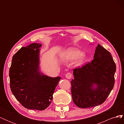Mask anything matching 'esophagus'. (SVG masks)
I'll return each mask as SVG.
<instances>
[{
  "label": "esophagus",
  "mask_w": 124,
  "mask_h": 124,
  "mask_svg": "<svg viewBox=\"0 0 124 124\" xmlns=\"http://www.w3.org/2000/svg\"><path fill=\"white\" fill-rule=\"evenodd\" d=\"M65 77L67 78H68V79H70V78H72V74H71V73H68L66 74Z\"/></svg>",
  "instance_id": "34e87169"
}]
</instances>
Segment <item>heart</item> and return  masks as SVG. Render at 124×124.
I'll list each match as a JSON object with an SVG mask.
<instances>
[{"instance_id": "heart-1", "label": "heart", "mask_w": 124, "mask_h": 124, "mask_svg": "<svg viewBox=\"0 0 124 124\" xmlns=\"http://www.w3.org/2000/svg\"><path fill=\"white\" fill-rule=\"evenodd\" d=\"M59 58L63 62L76 59L74 62V65L76 67H79L84 64L87 61L88 57L87 55L78 48L69 47L62 52L59 55Z\"/></svg>"}]
</instances>
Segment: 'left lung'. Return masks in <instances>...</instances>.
<instances>
[{"instance_id": "obj_1", "label": "left lung", "mask_w": 124, "mask_h": 124, "mask_svg": "<svg viewBox=\"0 0 124 124\" xmlns=\"http://www.w3.org/2000/svg\"><path fill=\"white\" fill-rule=\"evenodd\" d=\"M73 71L71 91L74 104L84 108L103 103L114 85L116 65L110 52L98 44L92 62Z\"/></svg>"}]
</instances>
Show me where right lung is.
<instances>
[{"mask_svg": "<svg viewBox=\"0 0 124 124\" xmlns=\"http://www.w3.org/2000/svg\"><path fill=\"white\" fill-rule=\"evenodd\" d=\"M41 46L33 43L22 47L13 55L9 70L11 92L28 109L44 110L49 106L61 78L48 77L40 71Z\"/></svg>", "mask_w": 124, "mask_h": 124, "instance_id": "right-lung-1", "label": "right lung"}]
</instances>
